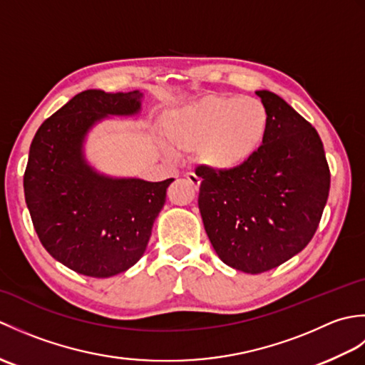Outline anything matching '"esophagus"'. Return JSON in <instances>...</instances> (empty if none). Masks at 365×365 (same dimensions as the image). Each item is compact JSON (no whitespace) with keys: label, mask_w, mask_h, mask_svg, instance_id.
<instances>
[{"label":"esophagus","mask_w":365,"mask_h":365,"mask_svg":"<svg viewBox=\"0 0 365 365\" xmlns=\"http://www.w3.org/2000/svg\"><path fill=\"white\" fill-rule=\"evenodd\" d=\"M185 177H187V180L192 185V187H195V188H199V185H200V178H199L195 173H188V174L185 175Z\"/></svg>","instance_id":"1"}]
</instances>
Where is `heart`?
<instances>
[{"label":"heart","instance_id":"1","mask_svg":"<svg viewBox=\"0 0 365 365\" xmlns=\"http://www.w3.org/2000/svg\"><path fill=\"white\" fill-rule=\"evenodd\" d=\"M161 130L173 152H197L204 168L234 173L262 149L269 130V113L254 97L207 96L169 110L163 115Z\"/></svg>","mask_w":365,"mask_h":365}]
</instances>
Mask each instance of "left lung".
<instances>
[{
  "instance_id": "obj_1",
  "label": "left lung",
  "mask_w": 365,
  "mask_h": 365,
  "mask_svg": "<svg viewBox=\"0 0 365 365\" xmlns=\"http://www.w3.org/2000/svg\"><path fill=\"white\" fill-rule=\"evenodd\" d=\"M269 113L257 155L234 173L202 169L199 210L208 240L226 265L259 274L311 242L329 195L331 174L317 130L284 98L255 92Z\"/></svg>"
}]
</instances>
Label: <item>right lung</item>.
<instances>
[{
  "mask_svg": "<svg viewBox=\"0 0 365 365\" xmlns=\"http://www.w3.org/2000/svg\"><path fill=\"white\" fill-rule=\"evenodd\" d=\"M143 97L139 91H83L46 119L31 143L23 177L31 220L51 257L80 274L110 277L133 267L174 180L111 177L84 155L97 123L136 115Z\"/></svg>",
  "mask_w": 365,
  "mask_h": 365,
  "instance_id": "obj_1",
  "label": "right lung"
}]
</instances>
